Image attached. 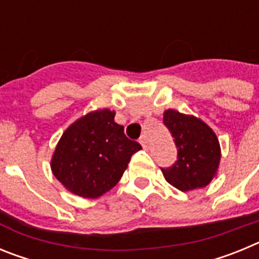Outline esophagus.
Instances as JSON below:
<instances>
[{"label": "esophagus", "mask_w": 259, "mask_h": 259, "mask_svg": "<svg viewBox=\"0 0 259 259\" xmlns=\"http://www.w3.org/2000/svg\"><path fill=\"white\" fill-rule=\"evenodd\" d=\"M140 144H141V145H143L144 149H146V148H148V141H146V137L145 136L141 137V139H140Z\"/></svg>", "instance_id": "esophagus-1"}]
</instances>
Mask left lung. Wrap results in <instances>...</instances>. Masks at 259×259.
<instances>
[{"instance_id":"left-lung-1","label":"left lung","mask_w":259,"mask_h":259,"mask_svg":"<svg viewBox=\"0 0 259 259\" xmlns=\"http://www.w3.org/2000/svg\"><path fill=\"white\" fill-rule=\"evenodd\" d=\"M163 124L174 137L178 159L162 168L164 179L182 192L206 187L221 161L219 141L211 128L201 119L175 110L163 114Z\"/></svg>"}]
</instances>
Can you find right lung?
Wrapping results in <instances>:
<instances>
[{
	"label": "right lung",
	"mask_w": 259,
	"mask_h": 259,
	"mask_svg": "<svg viewBox=\"0 0 259 259\" xmlns=\"http://www.w3.org/2000/svg\"><path fill=\"white\" fill-rule=\"evenodd\" d=\"M109 109L89 113L62 135L52 159V170L68 191L97 198L120 180L130 159L141 149L114 122Z\"/></svg>",
	"instance_id": "add662e5"
}]
</instances>
